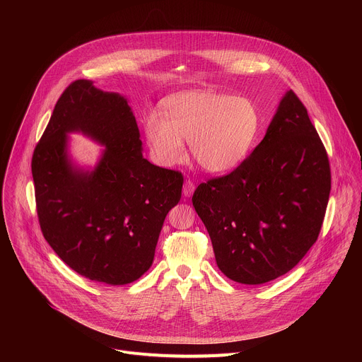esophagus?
Returning a JSON list of instances; mask_svg holds the SVG:
<instances>
[{
  "mask_svg": "<svg viewBox=\"0 0 362 362\" xmlns=\"http://www.w3.org/2000/svg\"><path fill=\"white\" fill-rule=\"evenodd\" d=\"M194 192V183L192 180H186L183 185V196L185 197H190Z\"/></svg>",
  "mask_w": 362,
  "mask_h": 362,
  "instance_id": "34e87169",
  "label": "esophagus"
}]
</instances>
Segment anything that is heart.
Returning <instances> with one entry per match:
<instances>
[{
    "mask_svg": "<svg viewBox=\"0 0 362 362\" xmlns=\"http://www.w3.org/2000/svg\"><path fill=\"white\" fill-rule=\"evenodd\" d=\"M144 136L154 160L175 166L185 158V143L206 172L222 173L239 166L261 126L259 112L245 97L211 90L175 94L163 103V116L144 117Z\"/></svg>",
    "mask_w": 362,
    "mask_h": 362,
    "instance_id": "1",
    "label": "heart"
}]
</instances>
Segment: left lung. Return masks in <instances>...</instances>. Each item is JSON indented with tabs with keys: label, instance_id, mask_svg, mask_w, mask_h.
<instances>
[{
	"label": "left lung",
	"instance_id": "left-lung-1",
	"mask_svg": "<svg viewBox=\"0 0 362 362\" xmlns=\"http://www.w3.org/2000/svg\"><path fill=\"white\" fill-rule=\"evenodd\" d=\"M329 192L327 150L289 90L250 156L200 183L192 202L219 269L235 282L261 285L289 272L317 242Z\"/></svg>",
	"mask_w": 362,
	"mask_h": 362
}]
</instances>
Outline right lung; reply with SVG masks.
I'll return each instance as SVG.
<instances>
[{"label": "right lung", "instance_id": "right-lung-1", "mask_svg": "<svg viewBox=\"0 0 362 362\" xmlns=\"http://www.w3.org/2000/svg\"><path fill=\"white\" fill-rule=\"evenodd\" d=\"M70 132L105 146L94 170L72 163ZM31 172L41 232L66 265L109 285L130 284L148 271L183 176L143 158L126 97L90 80L71 83L35 146Z\"/></svg>", "mask_w": 362, "mask_h": 362}]
</instances>
